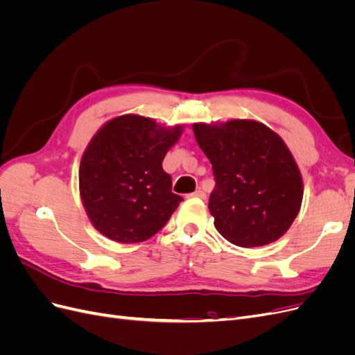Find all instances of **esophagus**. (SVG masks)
<instances>
[{
	"instance_id": "esophagus-1",
	"label": "esophagus",
	"mask_w": 355,
	"mask_h": 355,
	"mask_svg": "<svg viewBox=\"0 0 355 355\" xmlns=\"http://www.w3.org/2000/svg\"><path fill=\"white\" fill-rule=\"evenodd\" d=\"M191 197H198V198L204 200V198H206V192L201 191V189H197V191L194 192V194H191Z\"/></svg>"
}]
</instances>
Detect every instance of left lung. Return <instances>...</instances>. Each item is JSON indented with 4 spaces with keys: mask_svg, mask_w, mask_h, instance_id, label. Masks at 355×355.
<instances>
[{
    "mask_svg": "<svg viewBox=\"0 0 355 355\" xmlns=\"http://www.w3.org/2000/svg\"><path fill=\"white\" fill-rule=\"evenodd\" d=\"M192 130L216 180L209 210L218 232L240 247L283 237L304 197L302 176L283 139L253 120L196 123Z\"/></svg>",
    "mask_w": 355,
    "mask_h": 355,
    "instance_id": "obj_1",
    "label": "left lung"
}]
</instances>
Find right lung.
Listing matches in <instances>:
<instances>
[{
  "label": "right lung",
  "instance_id": "obj_1",
  "mask_svg": "<svg viewBox=\"0 0 355 355\" xmlns=\"http://www.w3.org/2000/svg\"><path fill=\"white\" fill-rule=\"evenodd\" d=\"M125 114L103 124L80 163V196L93 227L116 243L151 239L184 200L171 192L163 159L182 135Z\"/></svg>",
  "mask_w": 355,
  "mask_h": 355
}]
</instances>
